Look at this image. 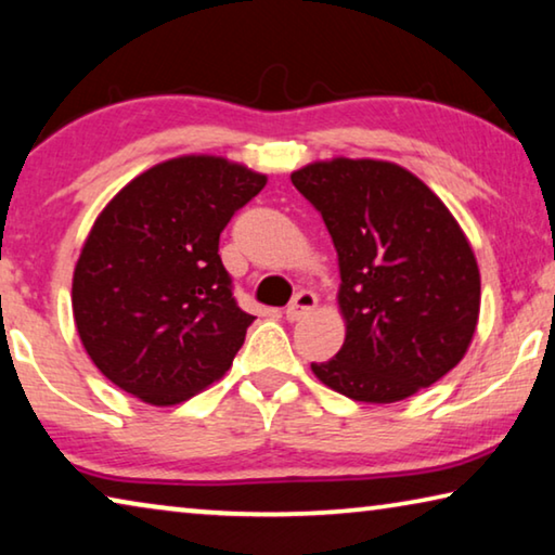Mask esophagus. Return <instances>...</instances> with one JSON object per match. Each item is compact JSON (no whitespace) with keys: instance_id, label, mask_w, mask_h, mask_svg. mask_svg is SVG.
I'll list each match as a JSON object with an SVG mask.
<instances>
[{"instance_id":"esophagus-1","label":"esophagus","mask_w":555,"mask_h":555,"mask_svg":"<svg viewBox=\"0 0 555 555\" xmlns=\"http://www.w3.org/2000/svg\"><path fill=\"white\" fill-rule=\"evenodd\" d=\"M314 307H318V295L310 293V289H300V293L293 297V302L285 307V318L289 322L302 320L305 314H310L314 310Z\"/></svg>"}]
</instances>
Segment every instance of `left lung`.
I'll return each mask as SVG.
<instances>
[{"mask_svg": "<svg viewBox=\"0 0 555 555\" xmlns=\"http://www.w3.org/2000/svg\"><path fill=\"white\" fill-rule=\"evenodd\" d=\"M339 260L345 345L312 362L322 385L391 404L462 362L481 305L474 250L449 208L389 160L332 158L295 170Z\"/></svg>", "mask_w": 555, "mask_h": 555, "instance_id": "1", "label": "left lung"}]
</instances>
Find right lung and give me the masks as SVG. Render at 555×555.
<instances>
[{"label":"right lung","mask_w":555,"mask_h":555,"mask_svg":"<svg viewBox=\"0 0 555 555\" xmlns=\"http://www.w3.org/2000/svg\"><path fill=\"white\" fill-rule=\"evenodd\" d=\"M268 178L218 156L149 168L101 210L74 270L81 345L106 379L156 406L223 377L253 314L233 297L220 233Z\"/></svg>","instance_id":"add662e5"}]
</instances>
